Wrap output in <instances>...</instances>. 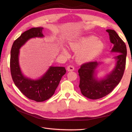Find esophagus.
I'll return each mask as SVG.
<instances>
[{"label":"esophagus","instance_id":"esophagus-1","mask_svg":"<svg viewBox=\"0 0 132 132\" xmlns=\"http://www.w3.org/2000/svg\"><path fill=\"white\" fill-rule=\"evenodd\" d=\"M74 70V67L73 65H70L67 67V70L68 71H73Z\"/></svg>","mask_w":132,"mask_h":132}]
</instances>
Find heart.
I'll return each mask as SVG.
<instances>
[{
    "mask_svg": "<svg viewBox=\"0 0 132 132\" xmlns=\"http://www.w3.org/2000/svg\"><path fill=\"white\" fill-rule=\"evenodd\" d=\"M70 48L77 52L76 59L79 63H85L92 61L100 54L103 48L104 43L94 36H87L73 39L69 43ZM63 52L66 55L69 53L63 48Z\"/></svg>",
    "mask_w": 132,
    "mask_h": 132,
    "instance_id": "obj_1",
    "label": "heart"
}]
</instances>
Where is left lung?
I'll return each mask as SVG.
<instances>
[{
    "instance_id": "8db88e82",
    "label": "left lung",
    "mask_w": 132,
    "mask_h": 132,
    "mask_svg": "<svg viewBox=\"0 0 132 132\" xmlns=\"http://www.w3.org/2000/svg\"><path fill=\"white\" fill-rule=\"evenodd\" d=\"M110 42L113 44L111 52L117 53L114 57L116 64L112 72L105 78L98 80L96 78L95 70L99 63L96 61L82 64L78 70L80 77L79 87L84 96L93 100L105 97L112 91L120 82L126 68L127 48L125 43L114 30H107Z\"/></svg>"
}]
</instances>
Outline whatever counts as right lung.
Segmentation results:
<instances>
[{"instance_id":"right-lung-1","label":"right lung","mask_w":132,"mask_h":132,"mask_svg":"<svg viewBox=\"0 0 132 132\" xmlns=\"http://www.w3.org/2000/svg\"><path fill=\"white\" fill-rule=\"evenodd\" d=\"M43 27H33L25 31L14 42L11 50L10 71L15 85L26 97L36 102L51 98L56 90L62 77L66 73L64 67H50L46 73L37 80L23 76L19 63V49L31 38L42 37Z\"/></svg>"}]
</instances>
